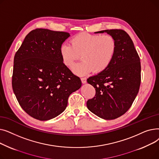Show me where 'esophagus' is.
I'll list each match as a JSON object with an SVG mask.
<instances>
[{"instance_id": "esophagus-1", "label": "esophagus", "mask_w": 159, "mask_h": 159, "mask_svg": "<svg viewBox=\"0 0 159 159\" xmlns=\"http://www.w3.org/2000/svg\"><path fill=\"white\" fill-rule=\"evenodd\" d=\"M81 81L83 84H85V83H86V82H87V78L86 77H82Z\"/></svg>"}]
</instances>
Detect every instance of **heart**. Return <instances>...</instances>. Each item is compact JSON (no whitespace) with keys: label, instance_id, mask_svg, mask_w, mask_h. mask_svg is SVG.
<instances>
[{"label":"heart","instance_id":"obj_1","mask_svg":"<svg viewBox=\"0 0 159 159\" xmlns=\"http://www.w3.org/2000/svg\"><path fill=\"white\" fill-rule=\"evenodd\" d=\"M116 49V41L110 35L80 33L71 39L70 44L61 45L60 55L63 63L69 68L81 55L82 60L73 68V71L77 74L83 75L91 70L99 73L111 64Z\"/></svg>","mask_w":159,"mask_h":159}]
</instances>
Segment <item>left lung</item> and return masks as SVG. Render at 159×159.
Segmentation results:
<instances>
[{
	"label": "left lung",
	"instance_id": "left-lung-1",
	"mask_svg": "<svg viewBox=\"0 0 159 159\" xmlns=\"http://www.w3.org/2000/svg\"><path fill=\"white\" fill-rule=\"evenodd\" d=\"M117 44L114 59L104 71L87 79L95 88V95L87 101L88 110L102 119L113 120L131 106L140 88V57L128 33L120 29L106 30Z\"/></svg>",
	"mask_w": 159,
	"mask_h": 159
}]
</instances>
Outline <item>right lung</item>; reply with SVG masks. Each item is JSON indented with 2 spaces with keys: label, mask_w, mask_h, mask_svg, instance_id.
<instances>
[{
  "label": "right lung",
  "mask_w": 159,
  "mask_h": 159,
  "mask_svg": "<svg viewBox=\"0 0 159 159\" xmlns=\"http://www.w3.org/2000/svg\"><path fill=\"white\" fill-rule=\"evenodd\" d=\"M70 34L35 29L25 37L14 57L12 88L21 107L39 120L62 113L80 79L62 62L60 48Z\"/></svg>",
  "instance_id": "right-lung-1"
}]
</instances>
